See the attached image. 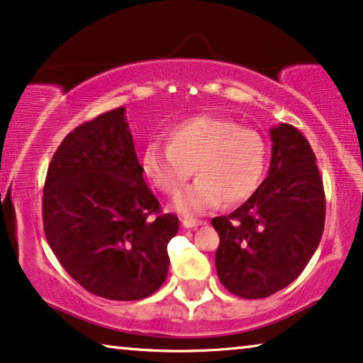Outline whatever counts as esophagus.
I'll return each mask as SVG.
<instances>
[{
	"instance_id": "1",
	"label": "esophagus",
	"mask_w": 363,
	"mask_h": 363,
	"mask_svg": "<svg viewBox=\"0 0 363 363\" xmlns=\"http://www.w3.org/2000/svg\"><path fill=\"white\" fill-rule=\"evenodd\" d=\"M203 220H196V218H184L182 220V225L186 228H194V227H201L203 225Z\"/></svg>"
}]
</instances>
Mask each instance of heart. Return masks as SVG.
Returning a JSON list of instances; mask_svg holds the SVG:
<instances>
[{
	"label": "heart",
	"instance_id": "heart-1",
	"mask_svg": "<svg viewBox=\"0 0 363 363\" xmlns=\"http://www.w3.org/2000/svg\"><path fill=\"white\" fill-rule=\"evenodd\" d=\"M268 164L267 141L235 121L197 115L167 133V145L151 143L141 156L145 176L157 191L174 197L192 172L199 179L176 199L184 216H201L218 203L238 206L253 196Z\"/></svg>",
	"mask_w": 363,
	"mask_h": 363
}]
</instances>
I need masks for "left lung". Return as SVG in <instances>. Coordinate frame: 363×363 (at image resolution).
<instances>
[{
	"label": "left lung",
	"mask_w": 363,
	"mask_h": 363,
	"mask_svg": "<svg viewBox=\"0 0 363 363\" xmlns=\"http://www.w3.org/2000/svg\"><path fill=\"white\" fill-rule=\"evenodd\" d=\"M267 179L230 216L212 218L220 283L245 299L268 298L299 277L319 247L325 196L314 151L299 130H272Z\"/></svg>",
	"instance_id": "1"
}]
</instances>
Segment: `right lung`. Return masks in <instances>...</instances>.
Returning <instances> with one entry per match:
<instances>
[{
  "mask_svg": "<svg viewBox=\"0 0 363 363\" xmlns=\"http://www.w3.org/2000/svg\"><path fill=\"white\" fill-rule=\"evenodd\" d=\"M44 232L60 264L91 294L147 298L166 281L179 218L145 184L125 106L70 131L50 161Z\"/></svg>",
  "mask_w": 363,
  "mask_h": 363,
  "instance_id": "obj_1",
  "label": "right lung"
}]
</instances>
